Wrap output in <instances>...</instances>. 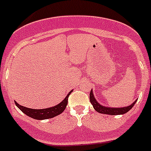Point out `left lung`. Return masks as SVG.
I'll return each mask as SVG.
<instances>
[{
  "label": "left lung",
  "instance_id": "8db88e82",
  "mask_svg": "<svg viewBox=\"0 0 151 151\" xmlns=\"http://www.w3.org/2000/svg\"><path fill=\"white\" fill-rule=\"evenodd\" d=\"M137 100L133 103L132 104L129 105L128 106H125V107L122 108H111V107H106V106H102L97 103L96 99L94 98V94L92 90H91L90 92V102L91 103V104L94 106V110L97 112L100 113H104V114H109V115H121V114H124L129 112L132 108L134 106V104L136 103Z\"/></svg>",
  "mask_w": 151,
  "mask_h": 151
}]
</instances>
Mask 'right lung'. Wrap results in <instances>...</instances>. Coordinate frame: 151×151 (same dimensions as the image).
I'll use <instances>...</instances> for the list:
<instances>
[{"mask_svg":"<svg viewBox=\"0 0 151 151\" xmlns=\"http://www.w3.org/2000/svg\"><path fill=\"white\" fill-rule=\"evenodd\" d=\"M72 91H69V94H67L63 101L61 103H60L59 104L56 105L55 106L53 107L47 108V109H41V110H35V109H30V108H27L26 106H21L19 104H17L15 101V104L17 105V107L24 113L26 115L32 117L35 119H38V120H42V119H50L53 117L59 115L60 113H62L64 111V110L66 109V105L68 104V97H69V94H71Z\"/></svg>","mask_w":151,"mask_h":151,"instance_id":"right-lung-1","label":"right lung"}]
</instances>
